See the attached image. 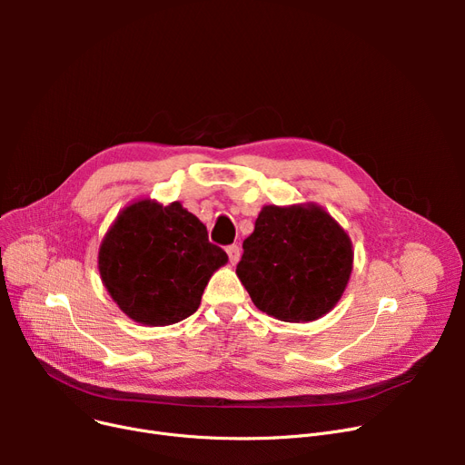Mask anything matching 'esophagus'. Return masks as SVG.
<instances>
[{
    "label": "esophagus",
    "mask_w": 465,
    "mask_h": 465,
    "mask_svg": "<svg viewBox=\"0 0 465 465\" xmlns=\"http://www.w3.org/2000/svg\"><path fill=\"white\" fill-rule=\"evenodd\" d=\"M226 252H228L230 263L235 265L239 262V258H241V249L237 245H230V247H226Z\"/></svg>",
    "instance_id": "1"
}]
</instances>
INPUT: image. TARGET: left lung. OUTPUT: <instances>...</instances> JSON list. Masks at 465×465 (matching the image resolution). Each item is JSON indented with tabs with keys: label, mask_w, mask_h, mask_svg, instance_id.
Returning <instances> with one entry per match:
<instances>
[{
	"label": "left lung",
	"mask_w": 465,
	"mask_h": 465,
	"mask_svg": "<svg viewBox=\"0 0 465 465\" xmlns=\"http://www.w3.org/2000/svg\"><path fill=\"white\" fill-rule=\"evenodd\" d=\"M352 242L322 207L265 205L242 241L237 277L252 303L282 322H311L343 296Z\"/></svg>",
	"instance_id": "obj_1"
}]
</instances>
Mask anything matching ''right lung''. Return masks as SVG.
Wrapping results in <instances>:
<instances>
[{"label": "right lung", "mask_w": 465, "mask_h": 465, "mask_svg": "<svg viewBox=\"0 0 465 465\" xmlns=\"http://www.w3.org/2000/svg\"><path fill=\"white\" fill-rule=\"evenodd\" d=\"M226 262L198 216L179 202L153 200L122 209L97 254L111 298L144 326L175 324L198 311L211 275Z\"/></svg>", "instance_id": "add662e5"}]
</instances>
